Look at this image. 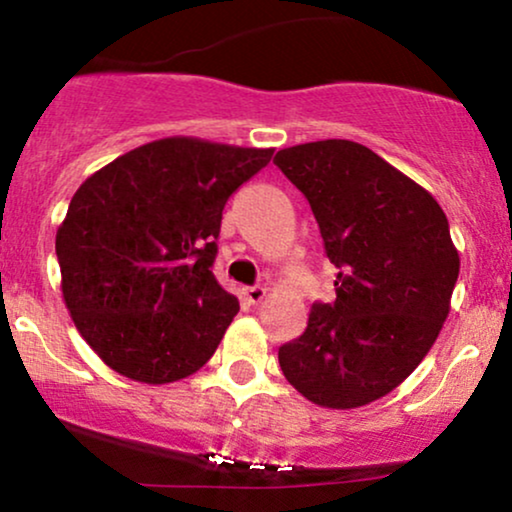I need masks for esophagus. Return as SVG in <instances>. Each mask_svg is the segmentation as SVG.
<instances>
[{"label": "esophagus", "instance_id": "34e87169", "mask_svg": "<svg viewBox=\"0 0 512 512\" xmlns=\"http://www.w3.org/2000/svg\"><path fill=\"white\" fill-rule=\"evenodd\" d=\"M242 296L246 301H249V304H261V301L266 299V289H263V287H244Z\"/></svg>", "mask_w": 512, "mask_h": 512}]
</instances>
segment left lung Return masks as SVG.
<instances>
[{"label":"left lung","instance_id":"1","mask_svg":"<svg viewBox=\"0 0 512 512\" xmlns=\"http://www.w3.org/2000/svg\"><path fill=\"white\" fill-rule=\"evenodd\" d=\"M273 163L308 199L337 268L332 304L280 346L287 382L323 408H361L396 389L437 342L460 258L437 199L351 140L280 149Z\"/></svg>","mask_w":512,"mask_h":512}]
</instances>
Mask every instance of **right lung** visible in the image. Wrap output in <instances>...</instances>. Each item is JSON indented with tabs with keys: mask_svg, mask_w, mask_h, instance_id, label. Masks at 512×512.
<instances>
[{
	"mask_svg": "<svg viewBox=\"0 0 512 512\" xmlns=\"http://www.w3.org/2000/svg\"><path fill=\"white\" fill-rule=\"evenodd\" d=\"M273 151L163 137L78 187L56 230L61 294L111 370L168 384L216 353L239 311L211 270L223 208Z\"/></svg>",
	"mask_w": 512,
	"mask_h": 512,
	"instance_id": "1",
	"label": "right lung"
}]
</instances>
